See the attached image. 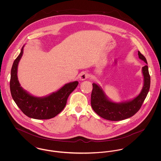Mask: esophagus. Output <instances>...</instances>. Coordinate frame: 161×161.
Listing matches in <instances>:
<instances>
[{"label": "esophagus", "mask_w": 161, "mask_h": 161, "mask_svg": "<svg viewBox=\"0 0 161 161\" xmlns=\"http://www.w3.org/2000/svg\"><path fill=\"white\" fill-rule=\"evenodd\" d=\"M89 77L88 74L87 72H82L80 74L79 76V79L80 80H85L86 79H87Z\"/></svg>", "instance_id": "34e87169"}]
</instances>
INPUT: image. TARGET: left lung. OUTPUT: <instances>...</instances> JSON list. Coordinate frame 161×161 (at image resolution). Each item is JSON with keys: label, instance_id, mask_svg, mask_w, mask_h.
<instances>
[{"label": "left lung", "instance_id": "8db88e82", "mask_svg": "<svg viewBox=\"0 0 161 161\" xmlns=\"http://www.w3.org/2000/svg\"><path fill=\"white\" fill-rule=\"evenodd\" d=\"M140 59L147 64L146 58L138 51ZM143 86L139 94L133 99L122 102H114L105 94L98 84L93 83L91 106L93 111L102 118L110 121H119L133 116L142 106L150 88L151 79L147 65L142 68Z\"/></svg>", "mask_w": 161, "mask_h": 161}]
</instances>
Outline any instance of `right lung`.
Wrapping results in <instances>:
<instances>
[{"label": "right lung", "mask_w": 161, "mask_h": 161, "mask_svg": "<svg viewBox=\"0 0 161 161\" xmlns=\"http://www.w3.org/2000/svg\"><path fill=\"white\" fill-rule=\"evenodd\" d=\"M23 47L24 46L11 69L10 89L12 97L17 105L27 116L37 119L54 118L64 109L69 95L75 90L79 82L74 81L66 84L58 91L45 97L32 95L20 86L17 77L18 65L23 55Z\"/></svg>", "instance_id": "1"}]
</instances>
